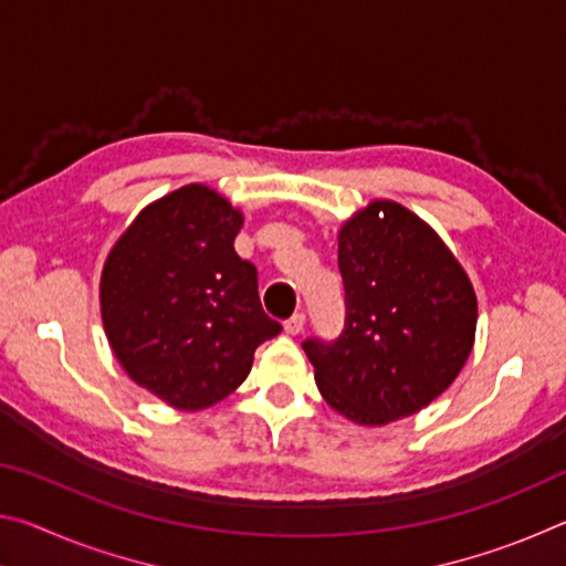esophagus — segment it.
Here are the masks:
<instances>
[{
	"mask_svg": "<svg viewBox=\"0 0 566 566\" xmlns=\"http://www.w3.org/2000/svg\"><path fill=\"white\" fill-rule=\"evenodd\" d=\"M304 314L302 312H296V314H292L290 319L284 322V332L286 334H292V337H296V334H302L304 332Z\"/></svg>",
	"mask_w": 566,
	"mask_h": 566,
	"instance_id": "34e87169",
	"label": "esophagus"
}]
</instances>
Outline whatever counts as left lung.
<instances>
[{
  "label": "left lung",
  "mask_w": 566,
  "mask_h": 566,
  "mask_svg": "<svg viewBox=\"0 0 566 566\" xmlns=\"http://www.w3.org/2000/svg\"><path fill=\"white\" fill-rule=\"evenodd\" d=\"M337 239L344 329L302 347L324 401L354 424L381 427L457 379L474 347L476 294L442 237L391 199L352 214Z\"/></svg>",
  "instance_id": "8db88e82"
}]
</instances>
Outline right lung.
Wrapping results in <instances>:
<instances>
[{"mask_svg":"<svg viewBox=\"0 0 566 566\" xmlns=\"http://www.w3.org/2000/svg\"><path fill=\"white\" fill-rule=\"evenodd\" d=\"M244 214L207 185L147 205L124 229L99 280L102 324L132 381L181 411L242 385L254 349L276 337L256 270L234 252Z\"/></svg>","mask_w":566,"mask_h":566,"instance_id":"obj_1","label":"right lung"}]
</instances>
